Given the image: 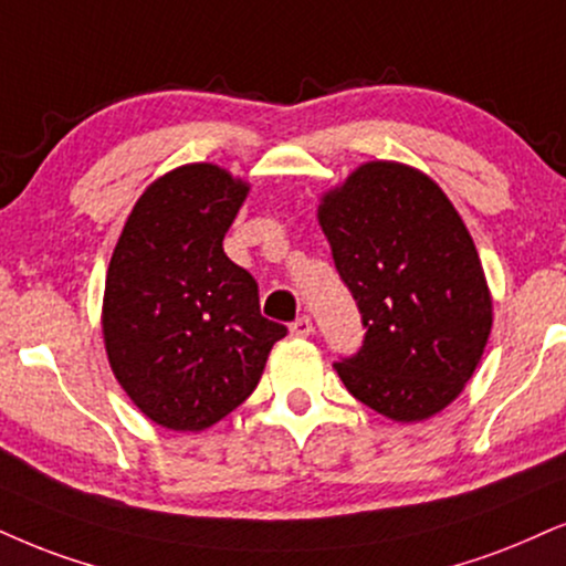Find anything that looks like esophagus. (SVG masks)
I'll return each instance as SVG.
<instances>
[{
	"label": "esophagus",
	"instance_id": "34e87169",
	"mask_svg": "<svg viewBox=\"0 0 566 566\" xmlns=\"http://www.w3.org/2000/svg\"><path fill=\"white\" fill-rule=\"evenodd\" d=\"M291 333H294V336H298V338H306L312 333V319L310 317L294 319V323H291Z\"/></svg>",
	"mask_w": 566,
	"mask_h": 566
}]
</instances>
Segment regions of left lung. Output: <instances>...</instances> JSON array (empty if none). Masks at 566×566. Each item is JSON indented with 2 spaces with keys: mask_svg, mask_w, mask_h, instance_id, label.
Masks as SVG:
<instances>
[{
  "mask_svg": "<svg viewBox=\"0 0 566 566\" xmlns=\"http://www.w3.org/2000/svg\"><path fill=\"white\" fill-rule=\"evenodd\" d=\"M317 220L367 327L336 361L348 394L420 422L462 394L483 357L493 302L472 235L438 184L401 163H365L319 201Z\"/></svg>",
  "mask_w": 566,
  "mask_h": 566,
  "instance_id": "left-lung-1",
  "label": "left lung"
}]
</instances>
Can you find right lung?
<instances>
[{
  "mask_svg": "<svg viewBox=\"0 0 566 566\" xmlns=\"http://www.w3.org/2000/svg\"><path fill=\"white\" fill-rule=\"evenodd\" d=\"M249 184L218 165L176 167L128 214L104 283L102 333L130 401L167 430L212 428L262 378L285 325L222 251Z\"/></svg>",
  "mask_w": 566,
  "mask_h": 566,
  "instance_id": "obj_1",
  "label": "right lung"
}]
</instances>
